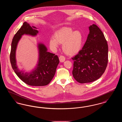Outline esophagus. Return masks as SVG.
<instances>
[{"mask_svg": "<svg viewBox=\"0 0 122 122\" xmlns=\"http://www.w3.org/2000/svg\"><path fill=\"white\" fill-rule=\"evenodd\" d=\"M59 61L60 62H64L65 60V57H64V56H62V55L59 56Z\"/></svg>", "mask_w": 122, "mask_h": 122, "instance_id": "34e87169", "label": "esophagus"}]
</instances>
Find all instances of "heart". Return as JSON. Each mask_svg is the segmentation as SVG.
Returning a JSON list of instances; mask_svg holds the SVG:
<instances>
[{"instance_id":"obj_1","label":"heart","mask_w":122,"mask_h":122,"mask_svg":"<svg viewBox=\"0 0 122 122\" xmlns=\"http://www.w3.org/2000/svg\"><path fill=\"white\" fill-rule=\"evenodd\" d=\"M49 40V45L53 49H56L59 44H62L63 51L68 55H74L79 52L82 46L84 36L80 30L74 31L64 27L56 31Z\"/></svg>"}]
</instances>
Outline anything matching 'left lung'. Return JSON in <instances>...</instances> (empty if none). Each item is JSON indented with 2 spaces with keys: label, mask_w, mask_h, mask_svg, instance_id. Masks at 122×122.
Segmentation results:
<instances>
[{
  "label": "left lung",
  "mask_w": 122,
  "mask_h": 122,
  "mask_svg": "<svg viewBox=\"0 0 122 122\" xmlns=\"http://www.w3.org/2000/svg\"><path fill=\"white\" fill-rule=\"evenodd\" d=\"M89 34L82 49L72 59V74L76 81H95L104 73L108 63V45L104 35L95 24L89 27Z\"/></svg>",
  "instance_id": "1"
}]
</instances>
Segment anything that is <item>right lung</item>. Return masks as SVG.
<instances>
[{
	"label": "right lung",
	"mask_w": 122,
	"mask_h": 122,
	"mask_svg": "<svg viewBox=\"0 0 122 122\" xmlns=\"http://www.w3.org/2000/svg\"><path fill=\"white\" fill-rule=\"evenodd\" d=\"M37 28L25 22L20 28L15 35L11 43L10 61L12 69L18 77L25 84L31 86H40L48 85L55 75L57 67L59 63V58L55 54L48 52L46 46L39 43L38 48L39 58L38 64L34 70L30 73H24L18 68L15 58L18 43L22 35L36 36L38 33Z\"/></svg>",
	"instance_id": "add662e5"
}]
</instances>
